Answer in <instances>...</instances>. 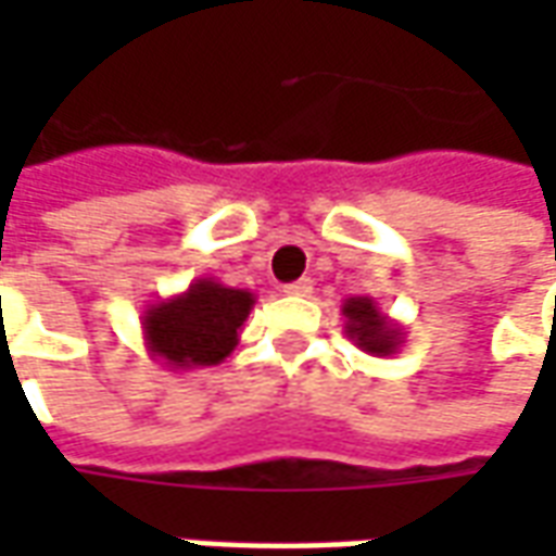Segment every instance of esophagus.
I'll return each instance as SVG.
<instances>
[{
	"instance_id": "1",
	"label": "esophagus",
	"mask_w": 556,
	"mask_h": 556,
	"mask_svg": "<svg viewBox=\"0 0 556 556\" xmlns=\"http://www.w3.org/2000/svg\"><path fill=\"white\" fill-rule=\"evenodd\" d=\"M282 294H289V298H309V294H313V282H309V279L289 282V286H282Z\"/></svg>"
}]
</instances>
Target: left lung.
Wrapping results in <instances>:
<instances>
[{"label":"left lung","instance_id":"1","mask_svg":"<svg viewBox=\"0 0 556 556\" xmlns=\"http://www.w3.org/2000/svg\"><path fill=\"white\" fill-rule=\"evenodd\" d=\"M342 315H345V337L372 357H390L405 342V330L369 294L345 298Z\"/></svg>","mask_w":556,"mask_h":556}]
</instances>
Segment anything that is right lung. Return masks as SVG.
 <instances>
[{"instance_id":"1","label":"right lung","mask_w":556,"mask_h":556,"mask_svg":"<svg viewBox=\"0 0 556 556\" xmlns=\"http://www.w3.org/2000/svg\"><path fill=\"white\" fill-rule=\"evenodd\" d=\"M255 294L217 279H193L187 291L151 303L142 315V337L151 361L172 372L205 369L229 357Z\"/></svg>"}]
</instances>
